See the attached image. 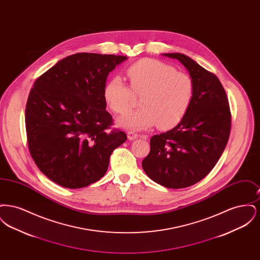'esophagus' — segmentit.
I'll list each match as a JSON object with an SVG mask.
<instances>
[{"label":"esophagus","instance_id":"esophagus-1","mask_svg":"<svg viewBox=\"0 0 260 260\" xmlns=\"http://www.w3.org/2000/svg\"><path fill=\"white\" fill-rule=\"evenodd\" d=\"M137 136L138 135L135 132H127V139L128 140H135L136 138H137Z\"/></svg>","mask_w":260,"mask_h":260}]
</instances>
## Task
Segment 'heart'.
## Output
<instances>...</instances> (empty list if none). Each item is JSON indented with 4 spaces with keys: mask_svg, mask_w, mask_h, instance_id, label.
<instances>
[{
    "mask_svg": "<svg viewBox=\"0 0 260 260\" xmlns=\"http://www.w3.org/2000/svg\"><path fill=\"white\" fill-rule=\"evenodd\" d=\"M125 74L131 88L114 76L103 87V99L114 113L124 114L133 108L136 94L141 96L142 108L120 118L119 125L141 131L158 124L161 129H171L184 119L195 94L189 75L156 59L136 62Z\"/></svg>",
    "mask_w": 260,
    "mask_h": 260,
    "instance_id": "heart-1",
    "label": "heart"
}]
</instances>
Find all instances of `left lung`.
Segmentation results:
<instances>
[{"instance_id": "obj_1", "label": "left lung", "mask_w": 260, "mask_h": 260, "mask_svg": "<svg viewBox=\"0 0 260 260\" xmlns=\"http://www.w3.org/2000/svg\"><path fill=\"white\" fill-rule=\"evenodd\" d=\"M188 70L195 94L184 119L173 129L153 136L142 168L156 183L180 189L207 176L222 155L231 129L229 102L214 74L182 53H162Z\"/></svg>"}]
</instances>
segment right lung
Segmentation results:
<instances>
[{
	"instance_id": "1",
	"label": "right lung",
	"mask_w": 260,
	"mask_h": 260,
	"mask_svg": "<svg viewBox=\"0 0 260 260\" xmlns=\"http://www.w3.org/2000/svg\"><path fill=\"white\" fill-rule=\"evenodd\" d=\"M126 58L76 53L35 81L25 109L28 147L40 171L58 185L77 189L98 181L126 140L124 132L110 129L103 99L108 75Z\"/></svg>"
}]
</instances>
